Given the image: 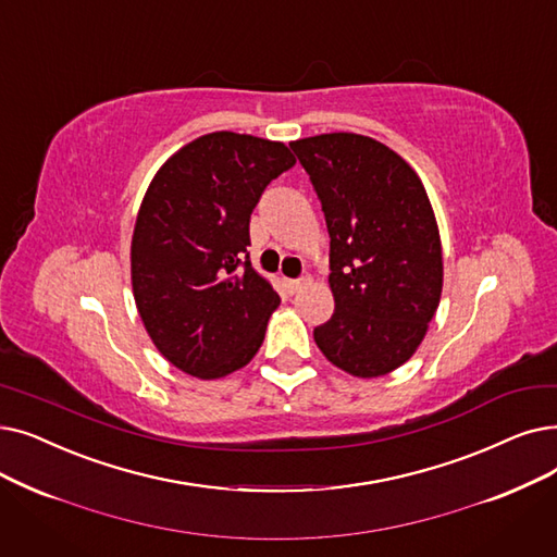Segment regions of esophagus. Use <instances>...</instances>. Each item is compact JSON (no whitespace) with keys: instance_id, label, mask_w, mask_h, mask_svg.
<instances>
[{"instance_id":"obj_1","label":"esophagus","mask_w":557,"mask_h":557,"mask_svg":"<svg viewBox=\"0 0 557 557\" xmlns=\"http://www.w3.org/2000/svg\"><path fill=\"white\" fill-rule=\"evenodd\" d=\"M302 284H307V275L298 277V280H286V286H288V292H292V294H298Z\"/></svg>"}]
</instances>
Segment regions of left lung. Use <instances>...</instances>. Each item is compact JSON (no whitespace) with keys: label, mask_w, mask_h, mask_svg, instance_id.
<instances>
[{"label":"left lung","mask_w":557,"mask_h":557,"mask_svg":"<svg viewBox=\"0 0 557 557\" xmlns=\"http://www.w3.org/2000/svg\"><path fill=\"white\" fill-rule=\"evenodd\" d=\"M321 200L330 234L332 319L313 342L357 377L392 373L412 357L440 307L437 221L419 175L361 134L288 143Z\"/></svg>","instance_id":"obj_1"}]
</instances>
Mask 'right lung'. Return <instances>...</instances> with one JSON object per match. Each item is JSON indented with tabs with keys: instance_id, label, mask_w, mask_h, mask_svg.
<instances>
[{
	"instance_id": "1",
	"label": "right lung",
	"mask_w": 557,
	"mask_h": 557,
	"mask_svg": "<svg viewBox=\"0 0 557 557\" xmlns=\"http://www.w3.org/2000/svg\"><path fill=\"white\" fill-rule=\"evenodd\" d=\"M296 163L284 143L213 132L154 175L132 236L145 330L180 371L223 377L257 355L280 296L250 263V213Z\"/></svg>"
}]
</instances>
